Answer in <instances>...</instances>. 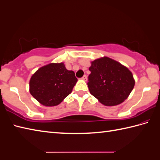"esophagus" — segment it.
Instances as JSON below:
<instances>
[{
	"label": "esophagus",
	"instance_id": "esophagus-1",
	"mask_svg": "<svg viewBox=\"0 0 160 160\" xmlns=\"http://www.w3.org/2000/svg\"><path fill=\"white\" fill-rule=\"evenodd\" d=\"M81 79H83V80H84V81H86L88 78H87V76L86 75V74H85V75H83V77L81 78Z\"/></svg>",
	"mask_w": 160,
	"mask_h": 160
}]
</instances>
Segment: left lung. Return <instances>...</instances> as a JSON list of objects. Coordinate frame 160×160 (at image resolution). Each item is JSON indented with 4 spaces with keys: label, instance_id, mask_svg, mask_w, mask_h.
<instances>
[{
    "label": "left lung",
    "instance_id": "left-lung-1",
    "mask_svg": "<svg viewBox=\"0 0 160 160\" xmlns=\"http://www.w3.org/2000/svg\"><path fill=\"white\" fill-rule=\"evenodd\" d=\"M88 86L90 94L106 106L119 105L133 89L135 80L131 71L108 57L91 62Z\"/></svg>",
    "mask_w": 160,
    "mask_h": 160
}]
</instances>
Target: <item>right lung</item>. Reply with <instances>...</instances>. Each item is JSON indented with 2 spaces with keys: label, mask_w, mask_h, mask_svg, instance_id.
I'll return each mask as SVG.
<instances>
[{
  "label": "right lung",
  "mask_w": 160,
  "mask_h": 160,
  "mask_svg": "<svg viewBox=\"0 0 160 160\" xmlns=\"http://www.w3.org/2000/svg\"><path fill=\"white\" fill-rule=\"evenodd\" d=\"M77 79L72 70H68L63 63H51L41 67L32 75L29 92L44 106L59 105L68 96Z\"/></svg>",
  "instance_id": "obj_1"
}]
</instances>
